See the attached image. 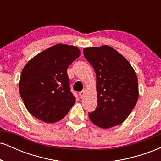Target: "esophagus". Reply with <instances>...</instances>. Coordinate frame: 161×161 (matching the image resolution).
<instances>
[{
  "label": "esophagus",
  "mask_w": 161,
  "mask_h": 161,
  "mask_svg": "<svg viewBox=\"0 0 161 161\" xmlns=\"http://www.w3.org/2000/svg\"><path fill=\"white\" fill-rule=\"evenodd\" d=\"M84 95H85V91H84V90H83V91H82V92H80L79 93V97H80V98H82L83 96H84Z\"/></svg>",
  "instance_id": "34e87169"
}]
</instances>
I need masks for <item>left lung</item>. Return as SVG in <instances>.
<instances>
[{
  "mask_svg": "<svg viewBox=\"0 0 161 161\" xmlns=\"http://www.w3.org/2000/svg\"><path fill=\"white\" fill-rule=\"evenodd\" d=\"M96 74L97 105L88 113L94 124L108 129L128 117L138 98V79L128 60L108 45L83 49Z\"/></svg>",
  "mask_w": 161,
  "mask_h": 161,
  "instance_id": "obj_1",
  "label": "left lung"
}]
</instances>
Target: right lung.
<instances>
[{"label":"right lung","instance_id":"add662e5","mask_svg":"<svg viewBox=\"0 0 161 161\" xmlns=\"http://www.w3.org/2000/svg\"><path fill=\"white\" fill-rule=\"evenodd\" d=\"M79 56L77 47L57 44L24 66L19 89L31 115L48 123L60 121L66 115L75 102L70 92L67 68Z\"/></svg>","mask_w":161,"mask_h":161}]
</instances>
